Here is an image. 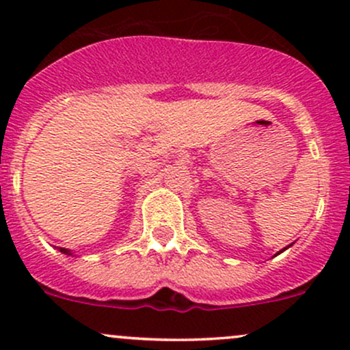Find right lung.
I'll return each mask as SVG.
<instances>
[{
    "label": "right lung",
    "instance_id": "1",
    "mask_svg": "<svg viewBox=\"0 0 350 350\" xmlns=\"http://www.w3.org/2000/svg\"><path fill=\"white\" fill-rule=\"evenodd\" d=\"M59 250H61V252H62V254H67V256H70V250H67V249H64V247H61V249H59Z\"/></svg>",
    "mask_w": 350,
    "mask_h": 350
}]
</instances>
